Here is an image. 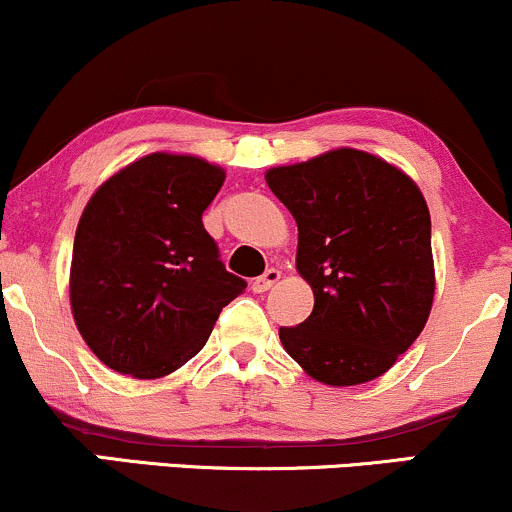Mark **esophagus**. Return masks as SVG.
<instances>
[{
  "mask_svg": "<svg viewBox=\"0 0 512 512\" xmlns=\"http://www.w3.org/2000/svg\"><path fill=\"white\" fill-rule=\"evenodd\" d=\"M279 279H281V272H279V269H267V272H264L262 276H257V279L252 281L250 289L255 291V293H264V291L272 289V286H274L276 281H279Z\"/></svg>",
  "mask_w": 512,
  "mask_h": 512,
  "instance_id": "esophagus-1",
  "label": "esophagus"
}]
</instances>
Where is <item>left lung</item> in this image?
<instances>
[{"label":"left lung","instance_id":"8db88e82","mask_svg":"<svg viewBox=\"0 0 512 512\" xmlns=\"http://www.w3.org/2000/svg\"><path fill=\"white\" fill-rule=\"evenodd\" d=\"M264 178L298 223L296 269L315 296L308 320L279 330L286 354L332 387L380 378L431 315L424 195L404 170L349 146Z\"/></svg>","mask_w":512,"mask_h":512}]
</instances>
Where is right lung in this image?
Listing matches in <instances>:
<instances>
[{"label":"right lung","mask_w":512,"mask_h":512,"mask_svg":"<svg viewBox=\"0 0 512 512\" xmlns=\"http://www.w3.org/2000/svg\"><path fill=\"white\" fill-rule=\"evenodd\" d=\"M226 170L190 154L137 158L93 192L74 236L69 303L108 368L156 380L202 351L245 284L226 272L202 214Z\"/></svg>","instance_id":"1"}]
</instances>
